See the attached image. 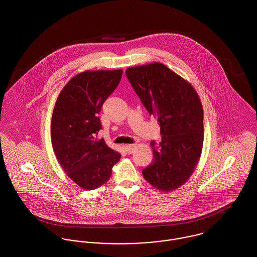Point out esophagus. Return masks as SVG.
<instances>
[{
	"mask_svg": "<svg viewBox=\"0 0 257 257\" xmlns=\"http://www.w3.org/2000/svg\"><path fill=\"white\" fill-rule=\"evenodd\" d=\"M136 147V145H128V146H125V151L128 153V154H132L134 152V149Z\"/></svg>",
	"mask_w": 257,
	"mask_h": 257,
	"instance_id": "esophagus-1",
	"label": "esophagus"
}]
</instances>
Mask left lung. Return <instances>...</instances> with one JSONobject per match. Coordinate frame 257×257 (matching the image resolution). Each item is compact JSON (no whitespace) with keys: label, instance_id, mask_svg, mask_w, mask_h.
<instances>
[{"label":"left lung","instance_id":"1","mask_svg":"<svg viewBox=\"0 0 257 257\" xmlns=\"http://www.w3.org/2000/svg\"><path fill=\"white\" fill-rule=\"evenodd\" d=\"M125 75L150 115L157 117L161 142L150 143L153 161L143 170L147 182L168 192L183 185L199 161L203 108L194 88L161 63L131 67Z\"/></svg>","mask_w":257,"mask_h":257}]
</instances>
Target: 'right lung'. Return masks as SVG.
<instances>
[{
  "label": "right lung",
  "mask_w": 257,
  "mask_h": 257,
  "mask_svg": "<svg viewBox=\"0 0 257 257\" xmlns=\"http://www.w3.org/2000/svg\"><path fill=\"white\" fill-rule=\"evenodd\" d=\"M121 70L86 71L59 94L51 118V143L63 170L75 183L94 190L110 179L120 153L98 139L99 112L121 79Z\"/></svg>",
  "instance_id": "obj_1"
}]
</instances>
